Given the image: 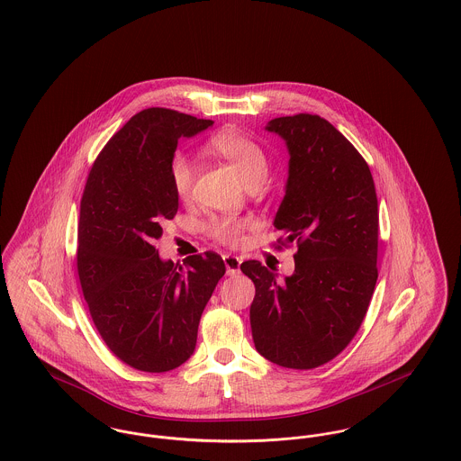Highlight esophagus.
Segmentation results:
<instances>
[{
	"mask_svg": "<svg viewBox=\"0 0 461 461\" xmlns=\"http://www.w3.org/2000/svg\"><path fill=\"white\" fill-rule=\"evenodd\" d=\"M222 261H224V267H226V273L228 275H237L240 273V258L233 256V254H224L222 256Z\"/></svg>",
	"mask_w": 461,
	"mask_h": 461,
	"instance_id": "1",
	"label": "esophagus"
}]
</instances>
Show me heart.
I'll use <instances>...</instances> for the list:
<instances>
[{
	"instance_id": "heart-1",
	"label": "heart",
	"mask_w": 461,
	"mask_h": 461,
	"mask_svg": "<svg viewBox=\"0 0 461 461\" xmlns=\"http://www.w3.org/2000/svg\"><path fill=\"white\" fill-rule=\"evenodd\" d=\"M211 148L235 167L245 186L267 179L268 158L256 140L235 132H222L212 137ZM168 176L176 194L179 198H188L194 185V165L185 153H176L170 158ZM244 230V221L235 217H216L209 222V233L221 244H239Z\"/></svg>"
}]
</instances>
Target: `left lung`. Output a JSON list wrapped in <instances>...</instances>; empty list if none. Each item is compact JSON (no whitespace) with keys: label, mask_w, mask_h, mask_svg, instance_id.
Returning a JSON list of instances; mask_svg holds the SVG:
<instances>
[{"label":"left lung","mask_w":461,"mask_h":461,"mask_svg":"<svg viewBox=\"0 0 461 461\" xmlns=\"http://www.w3.org/2000/svg\"><path fill=\"white\" fill-rule=\"evenodd\" d=\"M289 149V177L273 226L296 244L284 280L259 261L240 270L254 282L256 350L289 369H313L343 352L362 324L378 280V198L369 165L317 114L268 122Z\"/></svg>","instance_id":"8db88e82"}]
</instances>
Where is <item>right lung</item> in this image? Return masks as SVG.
<instances>
[{"label":"right lung","instance_id":"add662e5","mask_svg":"<svg viewBox=\"0 0 461 461\" xmlns=\"http://www.w3.org/2000/svg\"><path fill=\"white\" fill-rule=\"evenodd\" d=\"M212 123L144 109L109 139L85 185L77 254L83 296L109 350L139 371L165 373L190 358L226 271L212 250L174 265L153 245L179 207L168 176L177 140Z\"/></svg>","mask_w":461,"mask_h":461}]
</instances>
